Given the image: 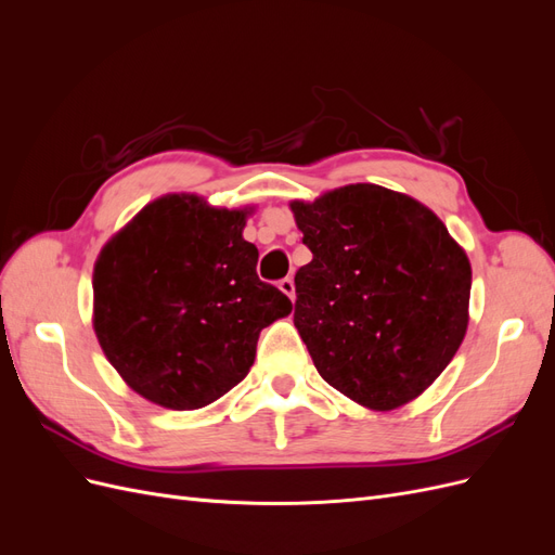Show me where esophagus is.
I'll return each instance as SVG.
<instances>
[{
  "label": "esophagus",
  "mask_w": 555,
  "mask_h": 555,
  "mask_svg": "<svg viewBox=\"0 0 555 555\" xmlns=\"http://www.w3.org/2000/svg\"><path fill=\"white\" fill-rule=\"evenodd\" d=\"M280 292H282V294H287V296L294 300V298H296L294 280H292V278H284V280H280Z\"/></svg>",
  "instance_id": "34e87169"
}]
</instances>
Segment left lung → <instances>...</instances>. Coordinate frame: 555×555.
I'll use <instances>...</instances> for the list:
<instances>
[{
    "label": "left lung",
    "instance_id": "1",
    "mask_svg": "<svg viewBox=\"0 0 555 555\" xmlns=\"http://www.w3.org/2000/svg\"><path fill=\"white\" fill-rule=\"evenodd\" d=\"M289 208L312 251L296 273L294 326L317 373L367 410L408 405L465 338V249L422 201L371 182Z\"/></svg>",
    "mask_w": 555,
    "mask_h": 555
}]
</instances>
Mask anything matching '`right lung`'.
<instances>
[{"label": "right lung", "mask_w": 555, "mask_h": 555, "mask_svg": "<svg viewBox=\"0 0 555 555\" xmlns=\"http://www.w3.org/2000/svg\"><path fill=\"white\" fill-rule=\"evenodd\" d=\"M247 215L164 194L99 251L96 340L129 389L159 408L222 398L249 373L261 328L292 312V300L257 275Z\"/></svg>", "instance_id": "obj_1"}]
</instances>
